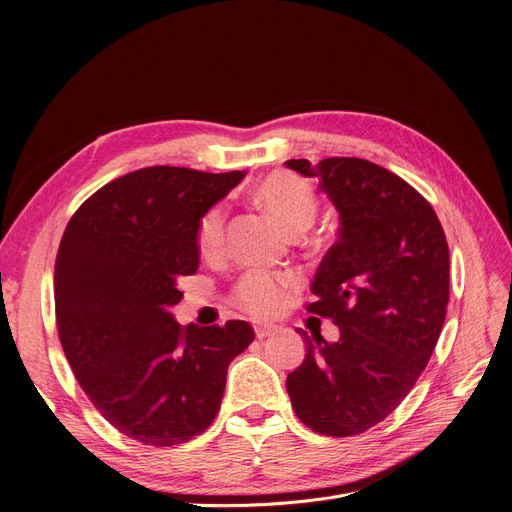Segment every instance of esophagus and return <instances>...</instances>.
Returning <instances> with one entry per match:
<instances>
[{
  "label": "esophagus",
  "mask_w": 512,
  "mask_h": 512,
  "mask_svg": "<svg viewBox=\"0 0 512 512\" xmlns=\"http://www.w3.org/2000/svg\"><path fill=\"white\" fill-rule=\"evenodd\" d=\"M272 332H276V328H274V326H265V324H259V326H255V336H257L259 340L267 338V336H270Z\"/></svg>",
  "instance_id": "esophagus-1"
}]
</instances>
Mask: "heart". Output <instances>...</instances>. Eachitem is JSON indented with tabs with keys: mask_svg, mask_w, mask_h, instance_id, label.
I'll return each mask as SVG.
<instances>
[{
	"mask_svg": "<svg viewBox=\"0 0 512 512\" xmlns=\"http://www.w3.org/2000/svg\"><path fill=\"white\" fill-rule=\"evenodd\" d=\"M257 201L272 215L276 224L290 236L307 232L317 215V199L303 180L286 172H274L257 186ZM226 213L222 205L205 211L197 226V249L203 257L218 255L224 245ZM297 286L294 276H274L261 270H253L242 276L232 290V301L238 309L253 317L265 319L276 315L288 292Z\"/></svg>",
	"mask_w": 512,
	"mask_h": 512,
	"instance_id": "obj_1",
	"label": "heart"
}]
</instances>
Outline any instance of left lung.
Returning a JSON list of instances; mask_svg holds the SVG:
<instances>
[{
  "instance_id": "left-lung-1",
  "label": "left lung",
  "mask_w": 512,
  "mask_h": 512,
  "mask_svg": "<svg viewBox=\"0 0 512 512\" xmlns=\"http://www.w3.org/2000/svg\"><path fill=\"white\" fill-rule=\"evenodd\" d=\"M286 168L317 178L340 213L338 240L313 278L309 313L330 317L336 342L307 332L305 361L288 373L297 417L346 438L384 421L411 392L440 338L450 255L434 207L390 170L359 157Z\"/></svg>"
}]
</instances>
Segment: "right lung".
<instances>
[{"label":"right lung","mask_w":512,"mask_h":512,"mask_svg":"<svg viewBox=\"0 0 512 512\" xmlns=\"http://www.w3.org/2000/svg\"><path fill=\"white\" fill-rule=\"evenodd\" d=\"M245 178L151 166L101 186L68 222L53 274L64 355L95 409L145 446L203 434L247 321L186 326L178 282L199 270L197 226Z\"/></svg>","instance_id":"right-lung-1"}]
</instances>
